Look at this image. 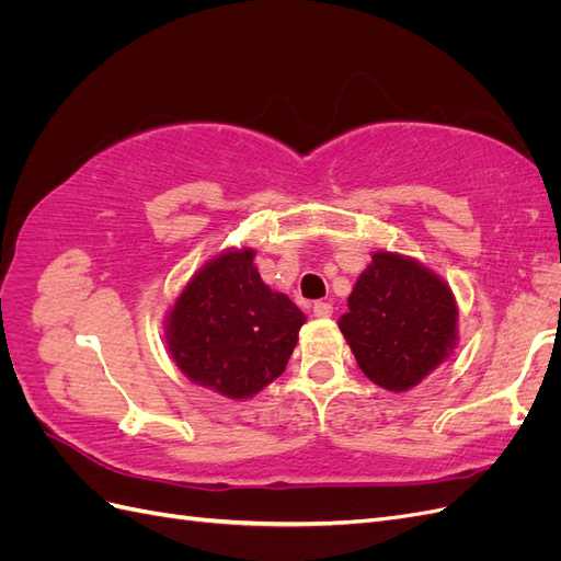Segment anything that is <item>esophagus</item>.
I'll return each instance as SVG.
<instances>
[{
  "label": "esophagus",
  "mask_w": 561,
  "mask_h": 561,
  "mask_svg": "<svg viewBox=\"0 0 561 561\" xmlns=\"http://www.w3.org/2000/svg\"><path fill=\"white\" fill-rule=\"evenodd\" d=\"M332 304L330 301H316L313 304V316L316 318H330L332 316Z\"/></svg>",
  "instance_id": "1"
}]
</instances>
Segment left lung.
<instances>
[{
	"instance_id": "obj_1",
	"label": "left lung",
	"mask_w": 561,
	"mask_h": 561,
	"mask_svg": "<svg viewBox=\"0 0 561 561\" xmlns=\"http://www.w3.org/2000/svg\"><path fill=\"white\" fill-rule=\"evenodd\" d=\"M339 330L365 377L402 393L451 358L458 307L435 271L407 254L379 250L355 280Z\"/></svg>"
}]
</instances>
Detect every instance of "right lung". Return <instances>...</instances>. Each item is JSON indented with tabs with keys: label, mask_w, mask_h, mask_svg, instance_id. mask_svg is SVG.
<instances>
[{
	"label": "right lung",
	"mask_w": 561,
	"mask_h": 561,
	"mask_svg": "<svg viewBox=\"0 0 561 561\" xmlns=\"http://www.w3.org/2000/svg\"><path fill=\"white\" fill-rule=\"evenodd\" d=\"M163 322L168 351L186 379L248 400L283 375L307 316L271 290L254 266V250L243 245L203 264Z\"/></svg>",
	"instance_id": "1"
}]
</instances>
